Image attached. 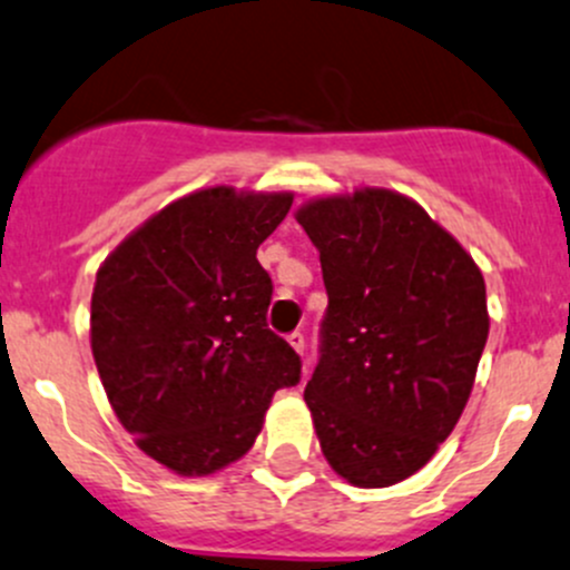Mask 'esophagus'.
Returning <instances> with one entry per match:
<instances>
[{
    "label": "esophagus",
    "mask_w": 570,
    "mask_h": 570,
    "mask_svg": "<svg viewBox=\"0 0 570 570\" xmlns=\"http://www.w3.org/2000/svg\"><path fill=\"white\" fill-rule=\"evenodd\" d=\"M287 343H291V348L296 351V354H304V334L302 332L287 334Z\"/></svg>",
    "instance_id": "obj_1"
}]
</instances>
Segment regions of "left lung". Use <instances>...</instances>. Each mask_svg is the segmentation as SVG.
Returning <instances> with one entry per match:
<instances>
[{"mask_svg": "<svg viewBox=\"0 0 570 570\" xmlns=\"http://www.w3.org/2000/svg\"><path fill=\"white\" fill-rule=\"evenodd\" d=\"M296 222L328 307L304 401L328 466L360 489L412 478L453 433L489 337L472 255L390 189L318 197Z\"/></svg>", "mask_w": 570, "mask_h": 570, "instance_id": "1", "label": "left lung"}]
</instances>
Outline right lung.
I'll return each instance as SVG.
<instances>
[{"label": "right lung", "instance_id": "right-lung-1", "mask_svg": "<svg viewBox=\"0 0 570 570\" xmlns=\"http://www.w3.org/2000/svg\"><path fill=\"white\" fill-rule=\"evenodd\" d=\"M291 191L214 186L150 216L104 261L90 343L107 397L145 455L186 478L238 461L302 360L266 324L257 263Z\"/></svg>", "mask_w": 570, "mask_h": 570}]
</instances>
